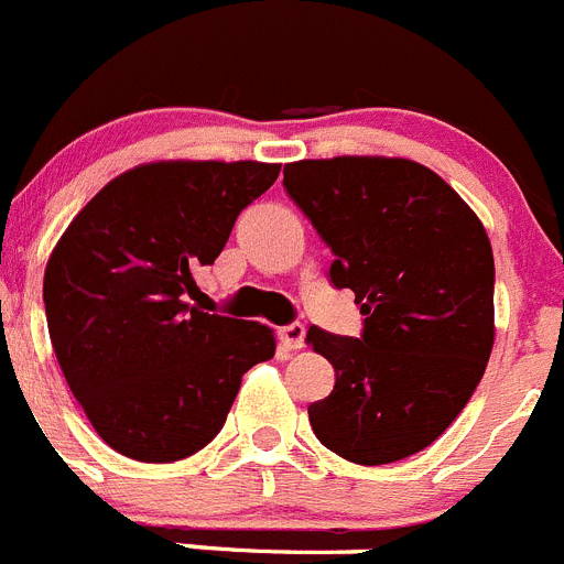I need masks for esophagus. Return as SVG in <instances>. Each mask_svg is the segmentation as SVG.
<instances>
[{
  "mask_svg": "<svg viewBox=\"0 0 564 564\" xmlns=\"http://www.w3.org/2000/svg\"><path fill=\"white\" fill-rule=\"evenodd\" d=\"M278 339H281V345L286 351H301L303 343H306V328H303L301 323L283 326L281 332H278Z\"/></svg>",
  "mask_w": 564,
  "mask_h": 564,
  "instance_id": "1",
  "label": "esophagus"
}]
</instances>
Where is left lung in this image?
<instances>
[{
	"label": "left lung",
	"mask_w": 564,
	"mask_h": 564,
	"mask_svg": "<svg viewBox=\"0 0 564 564\" xmlns=\"http://www.w3.org/2000/svg\"><path fill=\"white\" fill-rule=\"evenodd\" d=\"M289 196L334 252L359 339L308 328L337 382L308 421L323 446L362 466L421 453L484 379L495 345V258L469 205L435 171L402 156L289 162Z\"/></svg>",
	"instance_id": "8db88e82"
}]
</instances>
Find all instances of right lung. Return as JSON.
<instances>
[{
    "label": "right lung",
    "mask_w": 564,
    "mask_h": 564,
    "mask_svg": "<svg viewBox=\"0 0 564 564\" xmlns=\"http://www.w3.org/2000/svg\"><path fill=\"white\" fill-rule=\"evenodd\" d=\"M278 174L256 160L145 162L100 187L58 238L44 270L50 339L95 433L126 458L199 453L241 377L275 357L272 328L205 312L194 275Z\"/></svg>",
    "instance_id": "right-lung-1"
}]
</instances>
